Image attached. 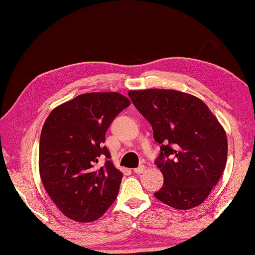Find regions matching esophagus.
Returning a JSON list of instances; mask_svg holds the SVG:
<instances>
[{"label":"esophagus","mask_w":255,"mask_h":255,"mask_svg":"<svg viewBox=\"0 0 255 255\" xmlns=\"http://www.w3.org/2000/svg\"><path fill=\"white\" fill-rule=\"evenodd\" d=\"M145 169H146L145 166L141 165V166H139V167H137V168L133 169V172H135L136 174H141V173L145 172Z\"/></svg>","instance_id":"1"}]
</instances>
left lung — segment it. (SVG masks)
<instances>
[{"mask_svg": "<svg viewBox=\"0 0 255 255\" xmlns=\"http://www.w3.org/2000/svg\"><path fill=\"white\" fill-rule=\"evenodd\" d=\"M128 96L160 143L155 163L164 185L155 197L176 210L201 205L225 168L228 138L223 126L200 98L186 92L129 90Z\"/></svg>", "mask_w": 255, "mask_h": 255, "instance_id": "8db88e82", "label": "left lung"}]
</instances>
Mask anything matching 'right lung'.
Returning a JSON list of instances; mask_svg holds the SVG:
<instances>
[{
	"instance_id": "right-lung-1",
	"label": "right lung",
	"mask_w": 255,
	"mask_h": 255,
	"mask_svg": "<svg viewBox=\"0 0 255 255\" xmlns=\"http://www.w3.org/2000/svg\"><path fill=\"white\" fill-rule=\"evenodd\" d=\"M130 105L118 92H89L55 107L40 137L39 170L48 195L64 215L89 223L117 198L123 173L104 146L106 131ZM103 156V165L99 160Z\"/></svg>"
}]
</instances>
